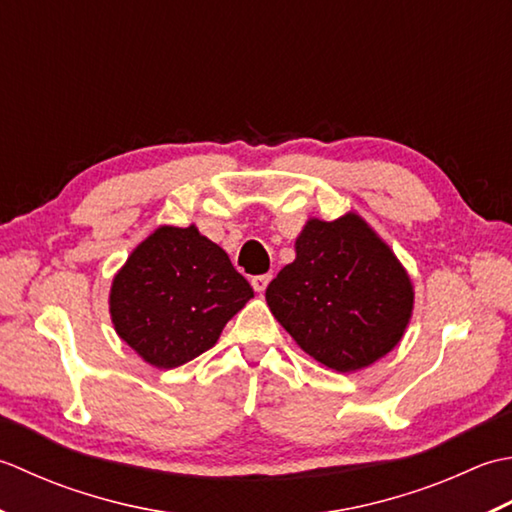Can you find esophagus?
Segmentation results:
<instances>
[{"mask_svg": "<svg viewBox=\"0 0 512 512\" xmlns=\"http://www.w3.org/2000/svg\"><path fill=\"white\" fill-rule=\"evenodd\" d=\"M269 280H271V276H269V274L254 276V278H252V287H254L256 291H265V289H267V285H269Z\"/></svg>", "mask_w": 512, "mask_h": 512, "instance_id": "obj_1", "label": "esophagus"}]
</instances>
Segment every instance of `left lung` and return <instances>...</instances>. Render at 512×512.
<instances>
[{"mask_svg":"<svg viewBox=\"0 0 512 512\" xmlns=\"http://www.w3.org/2000/svg\"><path fill=\"white\" fill-rule=\"evenodd\" d=\"M265 298L300 349L340 373L387 356L413 311L409 276L356 214L311 218Z\"/></svg>","mask_w":512,"mask_h":512,"instance_id":"1","label":"left lung"}]
</instances>
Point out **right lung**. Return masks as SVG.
Returning <instances> with one entry per match:
<instances>
[{
	"mask_svg": "<svg viewBox=\"0 0 512 512\" xmlns=\"http://www.w3.org/2000/svg\"><path fill=\"white\" fill-rule=\"evenodd\" d=\"M254 289L210 238L159 227L114 276V329L152 367L172 369L214 347Z\"/></svg>",
	"mask_w": 512,
	"mask_h": 512,
	"instance_id": "right-lung-1",
	"label": "right lung"
}]
</instances>
